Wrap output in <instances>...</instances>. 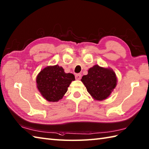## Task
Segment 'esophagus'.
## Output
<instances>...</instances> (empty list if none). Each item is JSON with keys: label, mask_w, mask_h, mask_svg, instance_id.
<instances>
[{"label": "esophagus", "mask_w": 149, "mask_h": 149, "mask_svg": "<svg viewBox=\"0 0 149 149\" xmlns=\"http://www.w3.org/2000/svg\"><path fill=\"white\" fill-rule=\"evenodd\" d=\"M75 79H76L77 80H79V79H81V74H75Z\"/></svg>", "instance_id": "1"}]
</instances>
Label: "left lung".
<instances>
[{
  "instance_id": "8db88e82",
  "label": "left lung",
  "mask_w": 149,
  "mask_h": 149,
  "mask_svg": "<svg viewBox=\"0 0 149 149\" xmlns=\"http://www.w3.org/2000/svg\"><path fill=\"white\" fill-rule=\"evenodd\" d=\"M81 79L88 92L95 100L106 99L116 86L117 78L112 69L94 65Z\"/></svg>"
}]
</instances>
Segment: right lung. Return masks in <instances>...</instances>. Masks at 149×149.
Returning a JSON list of instances; mask_svg holds the SVG:
<instances>
[{
	"instance_id": "obj_1",
	"label": "right lung",
	"mask_w": 149,
	"mask_h": 149,
	"mask_svg": "<svg viewBox=\"0 0 149 149\" xmlns=\"http://www.w3.org/2000/svg\"><path fill=\"white\" fill-rule=\"evenodd\" d=\"M75 80L74 74L65 72L61 66L56 65L43 68L36 77L37 88L44 99L49 102H58Z\"/></svg>"
}]
</instances>
